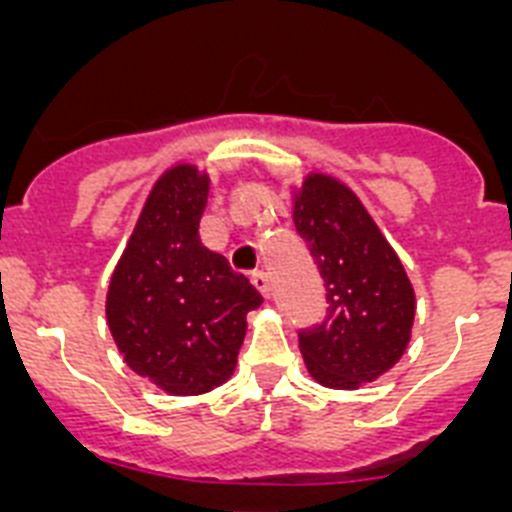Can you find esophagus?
<instances>
[{
	"label": "esophagus",
	"instance_id": "esophagus-1",
	"mask_svg": "<svg viewBox=\"0 0 512 512\" xmlns=\"http://www.w3.org/2000/svg\"><path fill=\"white\" fill-rule=\"evenodd\" d=\"M251 284L256 289H259V292L264 297L271 295V277H269V274H266V271H253V274H251Z\"/></svg>",
	"mask_w": 512,
	"mask_h": 512
}]
</instances>
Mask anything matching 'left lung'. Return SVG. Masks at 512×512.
I'll return each instance as SVG.
<instances>
[{"mask_svg": "<svg viewBox=\"0 0 512 512\" xmlns=\"http://www.w3.org/2000/svg\"><path fill=\"white\" fill-rule=\"evenodd\" d=\"M295 228L325 284V318L300 330L307 372L325 387L356 390L397 364L410 341L415 295L397 253L354 192L307 176Z\"/></svg>", "mask_w": 512, "mask_h": 512, "instance_id": "left-lung-1", "label": "left lung"}]
</instances>
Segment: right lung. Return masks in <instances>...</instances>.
<instances>
[{
	"instance_id": "obj_1",
	"label": "right lung",
	"mask_w": 512,
	"mask_h": 512,
	"mask_svg": "<svg viewBox=\"0 0 512 512\" xmlns=\"http://www.w3.org/2000/svg\"><path fill=\"white\" fill-rule=\"evenodd\" d=\"M207 189L194 166L158 179L107 292V323L125 364L171 395L223 384L246 315L264 302L225 256L200 243Z\"/></svg>"
}]
</instances>
